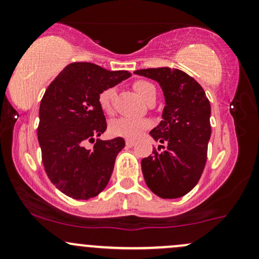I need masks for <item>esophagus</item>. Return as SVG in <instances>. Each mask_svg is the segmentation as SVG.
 Masks as SVG:
<instances>
[{"instance_id": "1", "label": "esophagus", "mask_w": 259, "mask_h": 259, "mask_svg": "<svg viewBox=\"0 0 259 259\" xmlns=\"http://www.w3.org/2000/svg\"><path fill=\"white\" fill-rule=\"evenodd\" d=\"M125 144H126L127 147H133L134 145H135V141H134V140H126Z\"/></svg>"}]
</instances>
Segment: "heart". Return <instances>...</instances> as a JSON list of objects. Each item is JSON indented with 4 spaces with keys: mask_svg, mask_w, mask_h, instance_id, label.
Returning <instances> with one entry per match:
<instances>
[{
    "mask_svg": "<svg viewBox=\"0 0 259 259\" xmlns=\"http://www.w3.org/2000/svg\"><path fill=\"white\" fill-rule=\"evenodd\" d=\"M134 89L145 101H147L152 95H156V88L151 82L146 81V80H138V81L134 82ZM115 92L117 91H115L114 88H107L101 92L99 96V105L101 109L107 113V114H111L113 112ZM150 125V120L147 119L121 117L118 118V119H114L109 124V132L114 136L134 140L141 136V134L148 129Z\"/></svg>",
    "mask_w": 259,
    "mask_h": 259,
    "instance_id": "1",
    "label": "heart"
}]
</instances>
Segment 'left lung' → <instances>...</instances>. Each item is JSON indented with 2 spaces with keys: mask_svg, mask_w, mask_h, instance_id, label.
<instances>
[{
  "mask_svg": "<svg viewBox=\"0 0 259 259\" xmlns=\"http://www.w3.org/2000/svg\"><path fill=\"white\" fill-rule=\"evenodd\" d=\"M134 73L156 80L165 99L163 120L150 133L165 147L141 160L145 181L159 197H181L197 185L206 165L212 133L209 101L202 86L180 69L148 68Z\"/></svg>",
  "mask_w": 259,
  "mask_h": 259,
  "instance_id": "1",
  "label": "left lung"
}]
</instances>
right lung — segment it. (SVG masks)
I'll return each mask as SVG.
<instances>
[{
	"label": "right lung",
	"instance_id": "right-lung-1",
	"mask_svg": "<svg viewBox=\"0 0 259 259\" xmlns=\"http://www.w3.org/2000/svg\"><path fill=\"white\" fill-rule=\"evenodd\" d=\"M132 75L107 70L94 63L68 64L50 84L40 103L37 139L47 177L61 192L89 200L103 191L117 154L125 146L121 138L95 139L107 129L100 94ZM95 143L92 150L84 144Z\"/></svg>",
	"mask_w": 259,
	"mask_h": 259
}]
</instances>
